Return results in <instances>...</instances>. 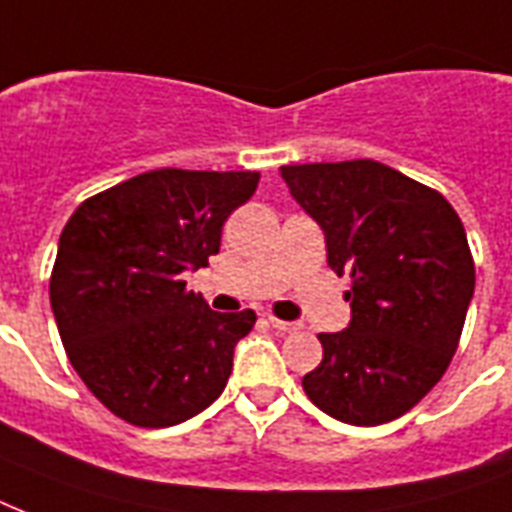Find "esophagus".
Masks as SVG:
<instances>
[{
  "label": "esophagus",
  "instance_id": "34e87169",
  "mask_svg": "<svg viewBox=\"0 0 512 512\" xmlns=\"http://www.w3.org/2000/svg\"><path fill=\"white\" fill-rule=\"evenodd\" d=\"M268 327L276 329V332H281V335H289V332H297V329H300V324H297V321H281V319H276V316H268Z\"/></svg>",
  "mask_w": 512,
  "mask_h": 512
}]
</instances>
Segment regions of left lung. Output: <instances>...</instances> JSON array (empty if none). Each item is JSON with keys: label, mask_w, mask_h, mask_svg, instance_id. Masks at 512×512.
I'll list each match as a JSON object with an SVG mask.
<instances>
[{"label": "left lung", "mask_w": 512, "mask_h": 512, "mask_svg": "<svg viewBox=\"0 0 512 512\" xmlns=\"http://www.w3.org/2000/svg\"><path fill=\"white\" fill-rule=\"evenodd\" d=\"M289 193L348 276L350 324L319 335L324 358L305 396L348 425L406 414L444 377L460 345L476 265L460 215L438 191L372 159L281 167Z\"/></svg>", "instance_id": "1"}]
</instances>
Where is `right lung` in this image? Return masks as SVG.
<instances>
[{"label":"right lung","instance_id":"1","mask_svg":"<svg viewBox=\"0 0 512 512\" xmlns=\"http://www.w3.org/2000/svg\"><path fill=\"white\" fill-rule=\"evenodd\" d=\"M260 172H143L84 199L60 233L50 303L68 361L108 412L170 428L204 412L255 311L217 313L183 271L220 252Z\"/></svg>","mask_w":512,"mask_h":512}]
</instances>
